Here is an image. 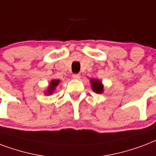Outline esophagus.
Here are the masks:
<instances>
[{
    "label": "esophagus",
    "instance_id": "esophagus-1",
    "mask_svg": "<svg viewBox=\"0 0 156 156\" xmlns=\"http://www.w3.org/2000/svg\"><path fill=\"white\" fill-rule=\"evenodd\" d=\"M72 77L76 80H80V74H73L72 75Z\"/></svg>",
    "mask_w": 156,
    "mask_h": 156
}]
</instances>
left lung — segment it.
I'll list each match as a JSON object with an SVG mask.
<instances>
[{"label":"left lung","mask_w":156,"mask_h":156,"mask_svg":"<svg viewBox=\"0 0 156 156\" xmlns=\"http://www.w3.org/2000/svg\"><path fill=\"white\" fill-rule=\"evenodd\" d=\"M90 84L93 91L96 94H102L104 92V85L100 80L92 78L90 79Z\"/></svg>","instance_id":"8db88e82"}]
</instances>
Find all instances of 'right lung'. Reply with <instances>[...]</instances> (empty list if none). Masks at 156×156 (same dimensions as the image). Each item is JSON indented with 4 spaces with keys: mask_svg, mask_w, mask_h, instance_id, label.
<instances>
[{
    "mask_svg": "<svg viewBox=\"0 0 156 156\" xmlns=\"http://www.w3.org/2000/svg\"><path fill=\"white\" fill-rule=\"evenodd\" d=\"M60 83L59 80H51V81L49 82V85L47 87V89H45V91L44 92L45 95H51L52 94H54V92L55 91L56 87Z\"/></svg>",
    "mask_w": 156,
    "mask_h": 156,
    "instance_id": "obj_1",
    "label": "right lung"
}]
</instances>
